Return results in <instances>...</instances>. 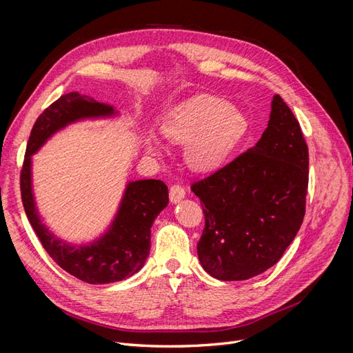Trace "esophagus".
Here are the masks:
<instances>
[{
  "mask_svg": "<svg viewBox=\"0 0 353 353\" xmlns=\"http://www.w3.org/2000/svg\"><path fill=\"white\" fill-rule=\"evenodd\" d=\"M184 196H185V190H184L183 185L174 184L172 187H170V190H169V199H170V201H172V203L181 201V200L184 199Z\"/></svg>",
  "mask_w": 353,
  "mask_h": 353,
  "instance_id": "1",
  "label": "esophagus"
}]
</instances>
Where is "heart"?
Returning a JSON list of instances; mask_svg holds the SVG:
<instances>
[{"mask_svg": "<svg viewBox=\"0 0 353 353\" xmlns=\"http://www.w3.org/2000/svg\"><path fill=\"white\" fill-rule=\"evenodd\" d=\"M249 119L227 100L212 95H196L170 110L162 122V132L169 141L187 144L185 157L196 170L221 166L249 132ZM148 148L159 150L150 140Z\"/></svg>", "mask_w": 353, "mask_h": 353, "instance_id": "b5f03b06", "label": "heart"}]
</instances>
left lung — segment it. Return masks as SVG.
I'll return each instance as SVG.
<instances>
[{"mask_svg":"<svg viewBox=\"0 0 353 353\" xmlns=\"http://www.w3.org/2000/svg\"><path fill=\"white\" fill-rule=\"evenodd\" d=\"M271 108L268 128L254 147L191 184L205 215L199 259L222 281L249 280L271 268L303 222L307 144L279 94Z\"/></svg>","mask_w":353,"mask_h":353,"instance_id":"1","label":"left lung"}]
</instances>
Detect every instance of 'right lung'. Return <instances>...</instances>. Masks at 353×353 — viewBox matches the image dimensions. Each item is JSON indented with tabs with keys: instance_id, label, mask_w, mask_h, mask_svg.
I'll return each instance as SVG.
<instances>
[{
	"instance_id": "obj_1",
	"label": "right lung",
	"mask_w": 353,
	"mask_h": 353,
	"mask_svg": "<svg viewBox=\"0 0 353 353\" xmlns=\"http://www.w3.org/2000/svg\"><path fill=\"white\" fill-rule=\"evenodd\" d=\"M110 114H113V108L97 103L87 95L79 92L61 95L39 114L32 128L20 170L23 208L42 248L60 268L88 284L116 283L141 270L150 252L152 223L169 203L168 187L160 179L130 183L112 228L90 245L73 248L50 234L38 218L30 185V156L38 152L47 138L68 123L83 117Z\"/></svg>"
}]
</instances>
